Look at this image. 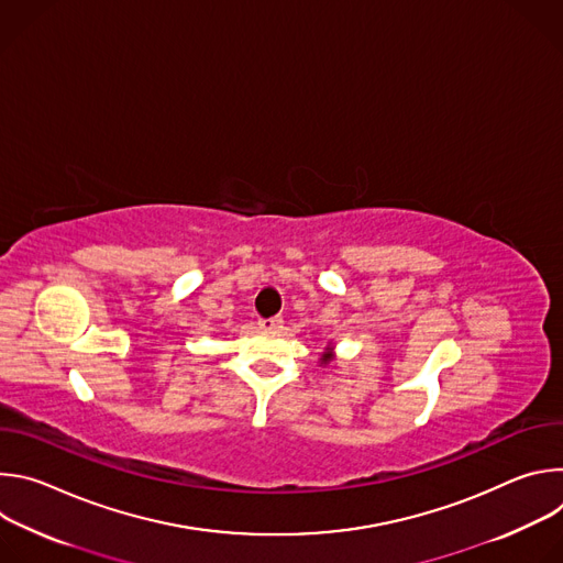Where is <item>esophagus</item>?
Segmentation results:
<instances>
[{
	"instance_id": "obj_1",
	"label": "esophagus",
	"mask_w": 563,
	"mask_h": 563,
	"mask_svg": "<svg viewBox=\"0 0 563 563\" xmlns=\"http://www.w3.org/2000/svg\"><path fill=\"white\" fill-rule=\"evenodd\" d=\"M258 325H261V330H269V332H280V330H283V325H285V320H283L280 316H272V318H261V320H258Z\"/></svg>"
}]
</instances>
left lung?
<instances>
[{
	"label": "left lung",
	"instance_id": "1",
	"mask_svg": "<svg viewBox=\"0 0 563 563\" xmlns=\"http://www.w3.org/2000/svg\"><path fill=\"white\" fill-rule=\"evenodd\" d=\"M328 358H330V356H325V358H323V361H328Z\"/></svg>",
	"mask_w": 563,
	"mask_h": 563
}]
</instances>
